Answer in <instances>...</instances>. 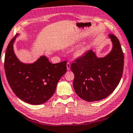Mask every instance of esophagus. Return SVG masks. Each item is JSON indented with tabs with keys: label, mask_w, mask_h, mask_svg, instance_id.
Returning <instances> with one entry per match:
<instances>
[{
	"label": "esophagus",
	"mask_w": 133,
	"mask_h": 133,
	"mask_svg": "<svg viewBox=\"0 0 133 133\" xmlns=\"http://www.w3.org/2000/svg\"><path fill=\"white\" fill-rule=\"evenodd\" d=\"M66 67H67V69H68V71L70 70V68H71L70 63H69V62L67 63V64H66Z\"/></svg>",
	"instance_id": "1"
}]
</instances>
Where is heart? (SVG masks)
<instances>
[{"mask_svg": "<svg viewBox=\"0 0 133 133\" xmlns=\"http://www.w3.org/2000/svg\"><path fill=\"white\" fill-rule=\"evenodd\" d=\"M82 54V52H81V51H78V52L76 53V55L78 56H80Z\"/></svg>", "mask_w": 133, "mask_h": 133, "instance_id": "heart-1", "label": "heart"}]
</instances>
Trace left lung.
<instances>
[{
	"label": "left lung",
	"mask_w": 133,
	"mask_h": 133,
	"mask_svg": "<svg viewBox=\"0 0 133 133\" xmlns=\"http://www.w3.org/2000/svg\"><path fill=\"white\" fill-rule=\"evenodd\" d=\"M113 47L105 57L98 58L89 50L71 65L75 75L73 85L78 96L87 102L98 101L108 97L119 83L124 67V54L120 41L109 35Z\"/></svg>",
	"instance_id": "obj_1"
}]
</instances>
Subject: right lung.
Masks as SVG:
<instances>
[{
  "mask_svg": "<svg viewBox=\"0 0 133 133\" xmlns=\"http://www.w3.org/2000/svg\"><path fill=\"white\" fill-rule=\"evenodd\" d=\"M9 43L4 58V71L10 88L18 98L27 103H45L54 94L57 83L66 72V61L53 64L42 55L36 62L25 64L16 57L13 44Z\"/></svg>",
  "mask_w": 133,
  "mask_h": 133,
  "instance_id": "right-lung-1",
  "label": "right lung"
}]
</instances>
